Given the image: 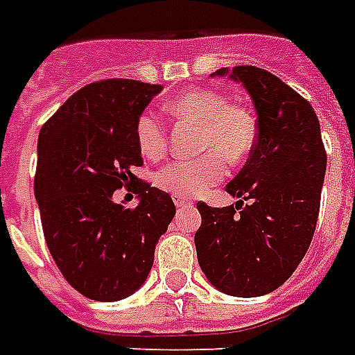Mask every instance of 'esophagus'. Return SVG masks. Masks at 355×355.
Here are the masks:
<instances>
[{"label": "esophagus", "mask_w": 355, "mask_h": 355, "mask_svg": "<svg viewBox=\"0 0 355 355\" xmlns=\"http://www.w3.org/2000/svg\"><path fill=\"white\" fill-rule=\"evenodd\" d=\"M174 200V204L178 207H185V206H191V200L185 198V196H172Z\"/></svg>", "instance_id": "34e87169"}]
</instances>
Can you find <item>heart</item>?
<instances>
[{
	"mask_svg": "<svg viewBox=\"0 0 355 355\" xmlns=\"http://www.w3.org/2000/svg\"><path fill=\"white\" fill-rule=\"evenodd\" d=\"M180 119L198 123L196 148L204 151L196 159H178L157 172V185L174 196H194L225 178V159L239 164L250 155L258 138L254 117L247 108L228 105L223 93L213 89H189L166 105ZM138 148L151 161L166 153L168 135L153 112H144L137 121Z\"/></svg>",
	"mask_w": 355,
	"mask_h": 355,
	"instance_id": "heart-1",
	"label": "heart"
}]
</instances>
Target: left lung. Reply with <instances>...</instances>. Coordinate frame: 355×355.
Listing matches in <instances>:
<instances>
[{
  "mask_svg": "<svg viewBox=\"0 0 355 355\" xmlns=\"http://www.w3.org/2000/svg\"><path fill=\"white\" fill-rule=\"evenodd\" d=\"M249 92L258 138L226 193L236 206L198 202L194 245L207 281L236 297L273 292L295 271L314 236L326 175V149L309 101L252 65L218 69Z\"/></svg>",
  "mask_w": 355,
  "mask_h": 355,
  "instance_id": "obj_1",
  "label": "left lung"
}]
</instances>
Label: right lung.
Here are the masks:
<instances>
[{
	"label": "right lung",
	"mask_w": 355,
	"mask_h": 355,
	"mask_svg": "<svg viewBox=\"0 0 355 355\" xmlns=\"http://www.w3.org/2000/svg\"><path fill=\"white\" fill-rule=\"evenodd\" d=\"M161 89L98 80L67 98L39 132L35 198L44 239L67 282L89 300L135 294L175 215L170 194L132 174L144 164L138 117ZM121 187L139 194L137 208L113 202Z\"/></svg>",
	"instance_id": "right-lung-1"
}]
</instances>
